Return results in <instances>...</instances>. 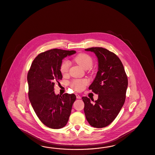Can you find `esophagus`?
<instances>
[{"label": "esophagus", "instance_id": "1", "mask_svg": "<svg viewBox=\"0 0 155 155\" xmlns=\"http://www.w3.org/2000/svg\"><path fill=\"white\" fill-rule=\"evenodd\" d=\"M75 96H76L77 98H78V99H80V98H81V97L80 96V95H78V94H75Z\"/></svg>", "mask_w": 155, "mask_h": 155}]
</instances>
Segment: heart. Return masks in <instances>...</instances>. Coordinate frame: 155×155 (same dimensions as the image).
I'll list each match as a JSON object with an SVG mask.
<instances>
[{"mask_svg":"<svg viewBox=\"0 0 155 155\" xmlns=\"http://www.w3.org/2000/svg\"><path fill=\"white\" fill-rule=\"evenodd\" d=\"M75 62L81 66L84 69H89L92 67L93 64V61L90 55L85 53H81L78 54L74 59ZM70 64L68 60H64L60 66L61 73L63 75H66L69 70ZM87 84L86 80H75L71 83V86L75 90L78 91H82L84 86Z\"/></svg>","mask_w":155,"mask_h":155,"instance_id":"heart-1","label":"heart"}]
</instances>
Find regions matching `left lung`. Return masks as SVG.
Instances as JSON below:
<instances>
[{"instance_id":"8db88e82","label":"left lung","mask_w":155,"mask_h":155,"mask_svg":"<svg viewBox=\"0 0 155 155\" xmlns=\"http://www.w3.org/2000/svg\"><path fill=\"white\" fill-rule=\"evenodd\" d=\"M85 50L93 52L98 59V71L89 89L98 94V97L94 102L87 97L82 98L84 112L91 126L104 128L113 122L123 107L128 78L121 61L115 54L102 48Z\"/></svg>"}]
</instances>
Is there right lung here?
<instances>
[{"instance_id":"1","label":"right lung","mask_w":155,"mask_h":155,"mask_svg":"<svg viewBox=\"0 0 155 155\" xmlns=\"http://www.w3.org/2000/svg\"><path fill=\"white\" fill-rule=\"evenodd\" d=\"M75 53L57 48L46 51L34 59L28 71L30 101L38 117L48 128H63L69 120L76 96L68 93L56 95L54 87L62 78L60 66L63 59Z\"/></svg>"}]
</instances>
